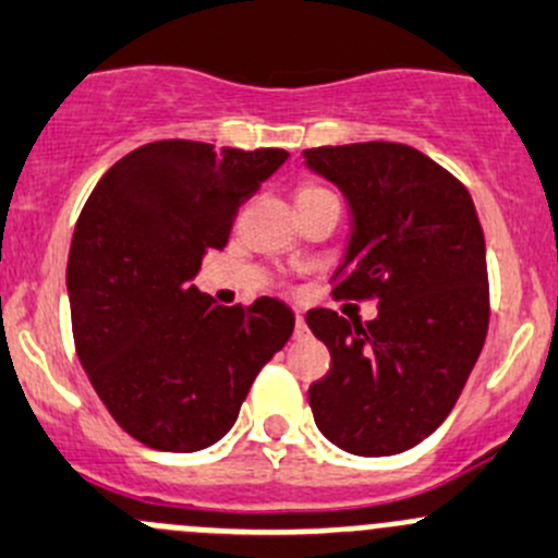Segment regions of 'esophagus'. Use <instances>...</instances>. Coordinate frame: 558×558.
<instances>
[{"instance_id": "obj_1", "label": "esophagus", "mask_w": 558, "mask_h": 558, "mask_svg": "<svg viewBox=\"0 0 558 558\" xmlns=\"http://www.w3.org/2000/svg\"><path fill=\"white\" fill-rule=\"evenodd\" d=\"M306 333H310V328H306V320H304V315H295V339H301V337H306Z\"/></svg>"}]
</instances>
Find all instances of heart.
<instances>
[{
    "mask_svg": "<svg viewBox=\"0 0 558 558\" xmlns=\"http://www.w3.org/2000/svg\"><path fill=\"white\" fill-rule=\"evenodd\" d=\"M315 191H323V189H304L301 194H315Z\"/></svg>",
    "mask_w": 558,
    "mask_h": 558,
    "instance_id": "1",
    "label": "heart"
}]
</instances>
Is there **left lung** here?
Segmentation results:
<instances>
[{
    "label": "left lung",
    "mask_w": 558,
    "mask_h": 558,
    "mask_svg": "<svg viewBox=\"0 0 558 558\" xmlns=\"http://www.w3.org/2000/svg\"><path fill=\"white\" fill-rule=\"evenodd\" d=\"M304 158L350 210L331 295L378 301L364 326L333 310L306 312L331 353L328 375L310 386L315 424L350 454H400L441 427L485 344L480 216L454 174L408 145L312 147Z\"/></svg>",
    "instance_id": "8db88e82"
}]
</instances>
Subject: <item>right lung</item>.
Segmentation results:
<instances>
[{"label": "right lung", "mask_w": 558, "mask_h": 558, "mask_svg": "<svg viewBox=\"0 0 558 558\" xmlns=\"http://www.w3.org/2000/svg\"><path fill=\"white\" fill-rule=\"evenodd\" d=\"M288 156L150 142L98 180L78 216L65 276L78 362L145 447L196 452L225 438L293 333L282 301L219 306L194 284L205 254L227 246L243 199Z\"/></svg>", "instance_id": "add662e5"}]
</instances>
